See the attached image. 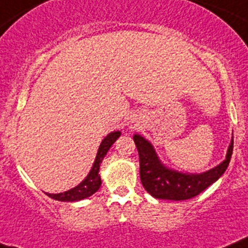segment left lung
Returning <instances> with one entry per match:
<instances>
[{"instance_id": "8db88e82", "label": "left lung", "mask_w": 248, "mask_h": 248, "mask_svg": "<svg viewBox=\"0 0 248 248\" xmlns=\"http://www.w3.org/2000/svg\"><path fill=\"white\" fill-rule=\"evenodd\" d=\"M140 155V177L142 185L157 199L188 200L199 195L209 185L221 177L229 166L233 149V140L227 151L226 159L211 170L202 174H183L162 166L148 140L133 136Z\"/></svg>"}]
</instances>
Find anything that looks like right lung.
Segmentation results:
<instances>
[{
  "mask_svg": "<svg viewBox=\"0 0 248 248\" xmlns=\"http://www.w3.org/2000/svg\"><path fill=\"white\" fill-rule=\"evenodd\" d=\"M121 133L117 131V132H112L105 137V140H102L101 144H100V148L97 151L96 159L93 163V169L89 173V175L86 177L85 180H82L78 186L70 189L68 191H64V193L59 194H46L49 198L52 199L58 200V202H77V200L85 199L88 196L93 195V193H96L99 190L100 185H101V179H100L99 170H100V164H101L102 159L105 158L108 151L110 149V147L115 143V140L120 137Z\"/></svg>",
  "mask_w": 248,
  "mask_h": 248,
  "instance_id": "right-lung-1",
  "label": "right lung"
}]
</instances>
